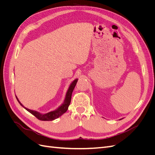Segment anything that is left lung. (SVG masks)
<instances>
[{"label":"left lung","instance_id":"8db88e82","mask_svg":"<svg viewBox=\"0 0 155 155\" xmlns=\"http://www.w3.org/2000/svg\"><path fill=\"white\" fill-rule=\"evenodd\" d=\"M122 119H123V118H121V119H120V120H122Z\"/></svg>","mask_w":155,"mask_h":155}]
</instances>
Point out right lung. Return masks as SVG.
<instances>
[{
  "mask_svg": "<svg viewBox=\"0 0 155 155\" xmlns=\"http://www.w3.org/2000/svg\"><path fill=\"white\" fill-rule=\"evenodd\" d=\"M78 80V79H74V80L70 85V86L68 88V91L66 93V95H65V97H64V101L63 104L61 105L58 108H57L55 110L48 112H47V113H45V114L41 113V112H37L36 110L28 109V108L25 107L21 104L20 101L18 100V97L16 96H16V98H17L18 102L19 103L20 105L22 107H24L26 110L30 112L31 114L35 116L37 118H38L39 120H42V121H52V120H54L55 119L58 118L59 117L62 116L64 113H65V112H67L68 108V106L70 105V101H71L72 92L74 91L75 87H76Z\"/></svg>",
  "mask_w": 155,
  "mask_h": 155,
  "instance_id": "right-lung-1",
  "label": "right lung"
}]
</instances>
